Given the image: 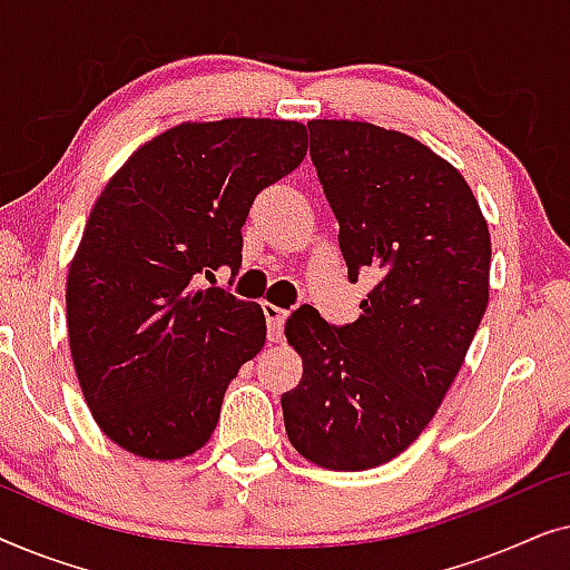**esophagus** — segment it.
<instances>
[{"mask_svg": "<svg viewBox=\"0 0 570 570\" xmlns=\"http://www.w3.org/2000/svg\"><path fill=\"white\" fill-rule=\"evenodd\" d=\"M262 311H264V318H267L269 342H279V340H283V332H285L287 311L279 308V306H272V303H262Z\"/></svg>", "mask_w": 570, "mask_h": 570, "instance_id": "esophagus-1", "label": "esophagus"}]
</instances>
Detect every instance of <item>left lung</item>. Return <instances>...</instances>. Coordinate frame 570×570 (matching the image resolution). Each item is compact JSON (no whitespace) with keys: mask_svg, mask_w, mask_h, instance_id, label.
Segmentation results:
<instances>
[{"mask_svg":"<svg viewBox=\"0 0 570 570\" xmlns=\"http://www.w3.org/2000/svg\"><path fill=\"white\" fill-rule=\"evenodd\" d=\"M308 135L350 283L363 269L379 283L353 324L293 311L303 379L279 402L298 454L361 472L425 431L462 368L488 308L490 233L462 174L417 139L330 119Z\"/></svg>","mask_w":570,"mask_h":570,"instance_id":"left-lung-1","label":"left lung"}]
</instances>
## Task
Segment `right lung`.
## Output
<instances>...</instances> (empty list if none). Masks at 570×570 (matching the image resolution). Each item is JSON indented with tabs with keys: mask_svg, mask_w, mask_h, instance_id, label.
<instances>
[{
	"mask_svg": "<svg viewBox=\"0 0 570 570\" xmlns=\"http://www.w3.org/2000/svg\"><path fill=\"white\" fill-rule=\"evenodd\" d=\"M303 158L298 121L181 124L106 184L69 267L67 326L85 402L121 449L163 462L209 441L267 324L256 303L197 283L238 275L256 194Z\"/></svg>",
	"mask_w": 570,
	"mask_h": 570,
	"instance_id": "1",
	"label": "right lung"
}]
</instances>
